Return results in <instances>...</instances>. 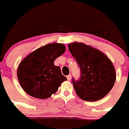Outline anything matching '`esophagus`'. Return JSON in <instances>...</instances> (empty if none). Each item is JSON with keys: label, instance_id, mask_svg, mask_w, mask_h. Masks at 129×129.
Returning a JSON list of instances; mask_svg holds the SVG:
<instances>
[{"label": "esophagus", "instance_id": "obj_1", "mask_svg": "<svg viewBox=\"0 0 129 129\" xmlns=\"http://www.w3.org/2000/svg\"><path fill=\"white\" fill-rule=\"evenodd\" d=\"M67 79H68V81H71V80H72V77H71L70 74H69L68 76H67Z\"/></svg>", "mask_w": 129, "mask_h": 129}]
</instances>
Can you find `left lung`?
I'll list each match as a JSON object with an SVG mask.
<instances>
[{"mask_svg": "<svg viewBox=\"0 0 129 129\" xmlns=\"http://www.w3.org/2000/svg\"><path fill=\"white\" fill-rule=\"evenodd\" d=\"M68 49L81 71L79 80H72L77 95L88 102L106 96L116 81L115 68L111 60L101 51L84 43H71Z\"/></svg>", "mask_w": 129, "mask_h": 129, "instance_id": "obj_1", "label": "left lung"}]
</instances>
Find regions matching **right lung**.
I'll return each instance as SVG.
<instances>
[{
    "instance_id": "obj_1",
    "label": "right lung",
    "mask_w": 129,
    "mask_h": 129,
    "mask_svg": "<svg viewBox=\"0 0 129 129\" xmlns=\"http://www.w3.org/2000/svg\"><path fill=\"white\" fill-rule=\"evenodd\" d=\"M66 46L62 43L47 44L25 57L17 68V78L23 90L29 96L46 99L58 90L67 80L60 68L54 61L63 54Z\"/></svg>"
}]
</instances>
